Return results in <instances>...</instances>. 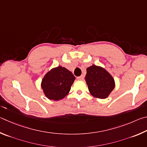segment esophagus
Instances as JSON below:
<instances>
[{"mask_svg":"<svg viewBox=\"0 0 147 147\" xmlns=\"http://www.w3.org/2000/svg\"><path fill=\"white\" fill-rule=\"evenodd\" d=\"M77 79H79V80H83V79H84V76H83V75H82V76H81L78 77V78H77Z\"/></svg>","mask_w":147,"mask_h":147,"instance_id":"esophagus-1","label":"esophagus"}]
</instances>
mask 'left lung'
<instances>
[{"instance_id":"obj_1","label":"left lung","mask_w":147,"mask_h":147,"mask_svg":"<svg viewBox=\"0 0 147 147\" xmlns=\"http://www.w3.org/2000/svg\"><path fill=\"white\" fill-rule=\"evenodd\" d=\"M85 81L92 96L105 99L115 87L114 79L106 69L92 65L86 69Z\"/></svg>"}]
</instances>
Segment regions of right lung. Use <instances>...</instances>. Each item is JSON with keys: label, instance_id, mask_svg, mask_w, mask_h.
Instances as JSON below:
<instances>
[{"label": "right lung", "instance_id": "right-lung-1", "mask_svg": "<svg viewBox=\"0 0 147 147\" xmlns=\"http://www.w3.org/2000/svg\"><path fill=\"white\" fill-rule=\"evenodd\" d=\"M75 79L73 74L68 69L58 66L46 74L42 80L41 87L48 99L58 101L68 94Z\"/></svg>", "mask_w": 147, "mask_h": 147}]
</instances>
